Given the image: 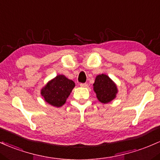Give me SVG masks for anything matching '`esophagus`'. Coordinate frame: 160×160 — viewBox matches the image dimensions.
I'll use <instances>...</instances> for the list:
<instances>
[{
	"label": "esophagus",
	"instance_id": "1",
	"mask_svg": "<svg viewBox=\"0 0 160 160\" xmlns=\"http://www.w3.org/2000/svg\"><path fill=\"white\" fill-rule=\"evenodd\" d=\"M80 86L82 88H87V87H88V85L86 83H82V84H80Z\"/></svg>",
	"mask_w": 160,
	"mask_h": 160
}]
</instances>
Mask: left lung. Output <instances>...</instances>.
Returning <instances> with one entry per match:
<instances>
[{"label": "left lung", "mask_w": 160, "mask_h": 160, "mask_svg": "<svg viewBox=\"0 0 160 160\" xmlns=\"http://www.w3.org/2000/svg\"><path fill=\"white\" fill-rule=\"evenodd\" d=\"M97 98L102 103H108L116 98L118 88L116 84L106 74L97 75L93 84Z\"/></svg>", "instance_id": "1"}]
</instances>
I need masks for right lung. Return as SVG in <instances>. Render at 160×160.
Returning a JSON list of instances; mask_svg holds the SVG:
<instances>
[{
	"mask_svg": "<svg viewBox=\"0 0 160 160\" xmlns=\"http://www.w3.org/2000/svg\"><path fill=\"white\" fill-rule=\"evenodd\" d=\"M75 86L72 80L64 75H57L41 89V94L44 101L55 107L64 105Z\"/></svg>",
	"mask_w": 160,
	"mask_h": 160,
	"instance_id": "obj_1",
	"label": "right lung"
}]
</instances>
